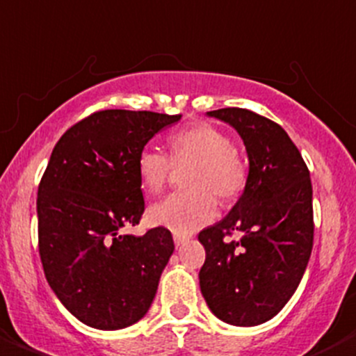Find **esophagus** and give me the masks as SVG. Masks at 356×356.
I'll use <instances>...</instances> for the list:
<instances>
[{"label":"esophagus","mask_w":356,"mask_h":356,"mask_svg":"<svg viewBox=\"0 0 356 356\" xmlns=\"http://www.w3.org/2000/svg\"><path fill=\"white\" fill-rule=\"evenodd\" d=\"M187 243V236H180V234H175V245L176 247H181Z\"/></svg>","instance_id":"esophagus-1"}]
</instances>
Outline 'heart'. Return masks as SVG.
I'll return each instance as SVG.
<instances>
[{"instance_id":"obj_1","label":"heart","mask_w":356,"mask_h":356,"mask_svg":"<svg viewBox=\"0 0 356 356\" xmlns=\"http://www.w3.org/2000/svg\"><path fill=\"white\" fill-rule=\"evenodd\" d=\"M185 172L187 193L169 194L153 203L149 221L172 234L187 236L216 216V198L232 202L243 193L248 180L247 163L234 149L230 136L207 122L194 124L169 136V156L163 151L145 145L136 154V175L142 189L154 194L165 185L172 165H189Z\"/></svg>"}]
</instances>
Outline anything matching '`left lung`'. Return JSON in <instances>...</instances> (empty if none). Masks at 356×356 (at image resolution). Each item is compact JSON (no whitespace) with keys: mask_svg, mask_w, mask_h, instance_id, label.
Returning a JSON list of instances; mask_svg holds the SVG:
<instances>
[{"mask_svg":"<svg viewBox=\"0 0 356 356\" xmlns=\"http://www.w3.org/2000/svg\"><path fill=\"white\" fill-rule=\"evenodd\" d=\"M207 115L239 133L250 169L229 216L200 232L205 247L200 288L223 323L257 326L281 312L308 266L314 247L309 171L286 131L270 118L243 108ZM234 232L242 239L227 242Z\"/></svg>","mask_w":356,"mask_h":356,"instance_id":"1","label":"left lung"}]
</instances>
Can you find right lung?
Segmentation results:
<instances>
[{"label":"right lung","instance_id":"1","mask_svg":"<svg viewBox=\"0 0 356 356\" xmlns=\"http://www.w3.org/2000/svg\"><path fill=\"white\" fill-rule=\"evenodd\" d=\"M181 115L102 109L74 124L51 151L38 189L42 270L70 314L97 330H120L147 314L175 250L163 227L144 236L136 154Z\"/></svg>","mask_w":356,"mask_h":356}]
</instances>
